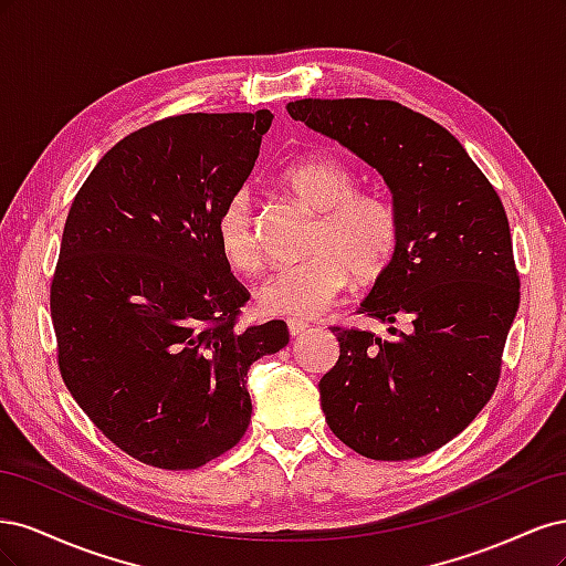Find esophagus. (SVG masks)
Instances as JSON below:
<instances>
[{"label":"esophagus","instance_id":"esophagus-1","mask_svg":"<svg viewBox=\"0 0 566 566\" xmlns=\"http://www.w3.org/2000/svg\"><path fill=\"white\" fill-rule=\"evenodd\" d=\"M287 331H290V335L293 337H297V335H302V333H306L310 331V323H304V321H287Z\"/></svg>","mask_w":566,"mask_h":566}]
</instances>
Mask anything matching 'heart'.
<instances>
[{
  "instance_id": "1",
  "label": "heart",
  "mask_w": 566,
  "mask_h": 566,
  "mask_svg": "<svg viewBox=\"0 0 566 566\" xmlns=\"http://www.w3.org/2000/svg\"><path fill=\"white\" fill-rule=\"evenodd\" d=\"M281 184L318 212L306 241V260L279 269L256 290V306L269 316L316 318L337 302L349 276L373 281L399 250V217L370 191H358V175L333 156H306L287 165ZM214 241L224 262L252 273L262 264L252 198L231 193L214 219Z\"/></svg>"
}]
</instances>
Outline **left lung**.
Masks as SVG:
<instances>
[{
	"mask_svg": "<svg viewBox=\"0 0 566 566\" xmlns=\"http://www.w3.org/2000/svg\"><path fill=\"white\" fill-rule=\"evenodd\" d=\"M287 113L378 169L399 217V250L361 302L391 339L333 328L339 358L321 408L333 434L373 460L441 449L501 378L520 310L503 202L455 136L397 101L302 98Z\"/></svg>",
	"mask_w": 566,
	"mask_h": 566,
	"instance_id": "left-lung-1",
	"label": "left lung"
}]
</instances>
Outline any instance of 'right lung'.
<instances>
[{
	"label": "right lung",
	"mask_w": 566,
	"mask_h": 566,
	"mask_svg": "<svg viewBox=\"0 0 566 566\" xmlns=\"http://www.w3.org/2000/svg\"><path fill=\"white\" fill-rule=\"evenodd\" d=\"M273 115L188 113L115 144L65 219L51 321L63 382L117 449L196 470L243 439L248 370L287 325L238 328L250 300L214 219L250 177Z\"/></svg>",
	"instance_id": "obj_1"
}]
</instances>
